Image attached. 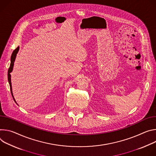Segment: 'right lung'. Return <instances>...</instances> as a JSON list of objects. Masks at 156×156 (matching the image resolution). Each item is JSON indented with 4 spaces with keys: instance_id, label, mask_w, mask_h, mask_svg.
<instances>
[{
    "instance_id": "right-lung-1",
    "label": "right lung",
    "mask_w": 156,
    "mask_h": 156,
    "mask_svg": "<svg viewBox=\"0 0 156 156\" xmlns=\"http://www.w3.org/2000/svg\"><path fill=\"white\" fill-rule=\"evenodd\" d=\"M19 51V46L17 47L13 51V53L12 54V56H11V58H10V67L9 69V71H8V81H9V85H10V91H11V94H12V95L13 97V98L15 101V102L16 103L15 98H14V97L13 95V93H12V83H11V75H10V73L12 72L13 71V65H14V62H15V58H16V54L18 53V52ZM17 104V103H16ZM18 105V104H17Z\"/></svg>"
}]
</instances>
